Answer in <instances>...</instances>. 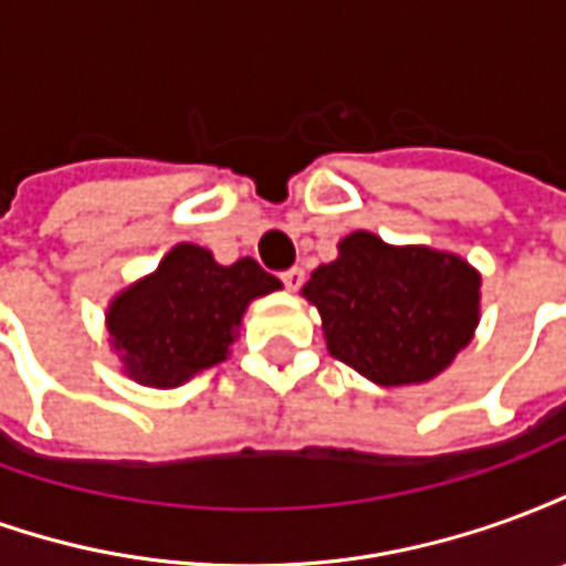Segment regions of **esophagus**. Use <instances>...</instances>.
Here are the masks:
<instances>
[{
    "mask_svg": "<svg viewBox=\"0 0 566 566\" xmlns=\"http://www.w3.org/2000/svg\"><path fill=\"white\" fill-rule=\"evenodd\" d=\"M282 282L287 291H300V287H303V282H306V272L300 270V266H294V270L282 272Z\"/></svg>",
    "mask_w": 566,
    "mask_h": 566,
    "instance_id": "1",
    "label": "esophagus"
}]
</instances>
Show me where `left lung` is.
Instances as JSON below:
<instances>
[{"instance_id": "8db88e82", "label": "left lung", "mask_w": 566, "mask_h": 566, "mask_svg": "<svg viewBox=\"0 0 566 566\" xmlns=\"http://www.w3.org/2000/svg\"><path fill=\"white\" fill-rule=\"evenodd\" d=\"M303 287L318 308L327 352L381 388L424 385L473 339L482 275L461 254L388 245L355 230Z\"/></svg>"}]
</instances>
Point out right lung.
<instances>
[{
  "mask_svg": "<svg viewBox=\"0 0 566 566\" xmlns=\"http://www.w3.org/2000/svg\"><path fill=\"white\" fill-rule=\"evenodd\" d=\"M282 291L258 260L223 266L209 248L178 242L160 266L127 284L105 308V331L127 379L178 388L230 357L248 306Z\"/></svg>",
  "mask_w": 566,
  "mask_h": 566,
  "instance_id": "right-lung-1",
  "label": "right lung"
}]
</instances>
